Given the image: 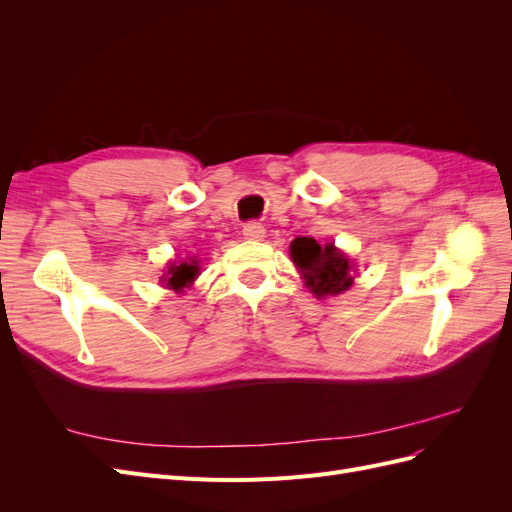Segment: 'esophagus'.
<instances>
[{
  "label": "esophagus",
  "mask_w": 512,
  "mask_h": 512,
  "mask_svg": "<svg viewBox=\"0 0 512 512\" xmlns=\"http://www.w3.org/2000/svg\"><path fill=\"white\" fill-rule=\"evenodd\" d=\"M265 235H267V230H265V226H262L260 222H250V224L243 226V237L245 239L260 241Z\"/></svg>",
  "instance_id": "esophagus-1"
}]
</instances>
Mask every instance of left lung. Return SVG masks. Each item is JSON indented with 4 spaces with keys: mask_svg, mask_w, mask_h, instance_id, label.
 I'll use <instances>...</instances> for the list:
<instances>
[{
    "mask_svg": "<svg viewBox=\"0 0 512 512\" xmlns=\"http://www.w3.org/2000/svg\"><path fill=\"white\" fill-rule=\"evenodd\" d=\"M290 258L303 275L305 286L316 297L339 294L352 286L354 271L350 258L333 243L320 245L312 237H297L290 243Z\"/></svg>",
    "mask_w": 512,
    "mask_h": 512,
    "instance_id": "obj_1",
    "label": "left lung"
}]
</instances>
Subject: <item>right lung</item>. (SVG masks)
Returning <instances> with one entry per match:
<instances>
[{
    "label": "right lung",
    "mask_w": 512,
    "mask_h": 512,
    "mask_svg": "<svg viewBox=\"0 0 512 512\" xmlns=\"http://www.w3.org/2000/svg\"><path fill=\"white\" fill-rule=\"evenodd\" d=\"M198 275H200L198 260L188 258V260L179 262V265H177V262H173V265L168 267V271L162 275V282L166 284V288L181 292L183 288H190Z\"/></svg>",
    "instance_id": "right-lung-1"
}]
</instances>
